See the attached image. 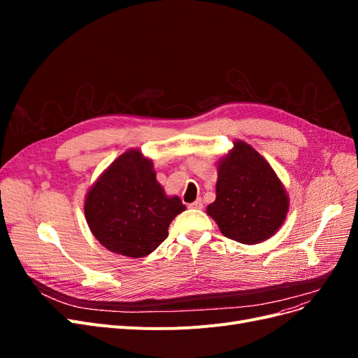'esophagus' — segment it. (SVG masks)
<instances>
[{"mask_svg": "<svg viewBox=\"0 0 358 358\" xmlns=\"http://www.w3.org/2000/svg\"><path fill=\"white\" fill-rule=\"evenodd\" d=\"M189 208H191V209H203V201H201V199H199V200H196V201H192V203L189 204Z\"/></svg>", "mask_w": 358, "mask_h": 358, "instance_id": "34e87169", "label": "esophagus"}]
</instances>
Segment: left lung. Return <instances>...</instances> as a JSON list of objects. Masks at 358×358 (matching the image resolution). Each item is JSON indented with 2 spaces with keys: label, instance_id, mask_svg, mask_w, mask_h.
Wrapping results in <instances>:
<instances>
[{
  "label": "left lung",
  "instance_id": "obj_1",
  "mask_svg": "<svg viewBox=\"0 0 358 358\" xmlns=\"http://www.w3.org/2000/svg\"><path fill=\"white\" fill-rule=\"evenodd\" d=\"M216 199L206 209L224 236L243 245L270 239L282 227L289 197L276 171L243 140L216 161Z\"/></svg>",
  "mask_w": 358,
  "mask_h": 358
}]
</instances>
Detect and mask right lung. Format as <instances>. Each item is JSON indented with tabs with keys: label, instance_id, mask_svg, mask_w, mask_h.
Masks as SVG:
<instances>
[{
	"label": "right lung",
	"instance_id": "obj_1",
	"mask_svg": "<svg viewBox=\"0 0 358 358\" xmlns=\"http://www.w3.org/2000/svg\"><path fill=\"white\" fill-rule=\"evenodd\" d=\"M157 180L154 161L131 148L96 178L85 196V218L110 252L142 258L167 239L169 225L185 210Z\"/></svg>",
	"mask_w": 358,
	"mask_h": 358
}]
</instances>
